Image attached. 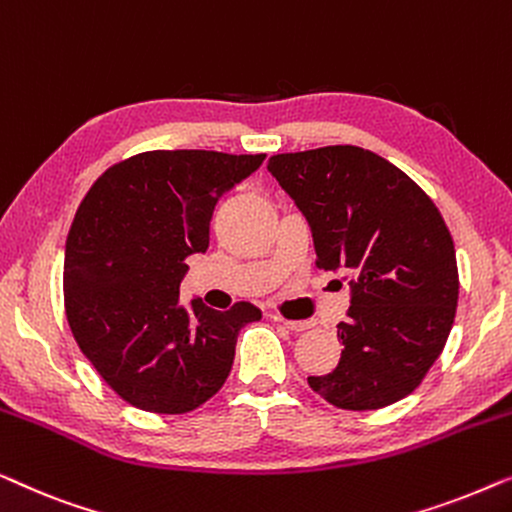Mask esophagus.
I'll return each mask as SVG.
<instances>
[{
    "label": "esophagus",
    "instance_id": "1",
    "mask_svg": "<svg viewBox=\"0 0 512 512\" xmlns=\"http://www.w3.org/2000/svg\"><path fill=\"white\" fill-rule=\"evenodd\" d=\"M273 320L280 322V325H285L290 331H306V329H311V322H308V320H285V318H280V315H273Z\"/></svg>",
    "mask_w": 512,
    "mask_h": 512
}]
</instances>
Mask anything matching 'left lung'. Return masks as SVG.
<instances>
[{"label": "left lung", "mask_w": 512, "mask_h": 512, "mask_svg": "<svg viewBox=\"0 0 512 512\" xmlns=\"http://www.w3.org/2000/svg\"><path fill=\"white\" fill-rule=\"evenodd\" d=\"M266 169L304 213L318 269L343 271L350 285L341 362L308 385L345 410L408 397L455 322L459 273L443 215L401 169L357 146L273 155Z\"/></svg>", "instance_id": "obj_1"}]
</instances>
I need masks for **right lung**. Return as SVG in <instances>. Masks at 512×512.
Wrapping results in <instances>:
<instances>
[{"mask_svg": "<svg viewBox=\"0 0 512 512\" xmlns=\"http://www.w3.org/2000/svg\"><path fill=\"white\" fill-rule=\"evenodd\" d=\"M266 155L150 150L113 164L78 206L64 250V308L78 348L118 397L181 415L225 385L241 327L262 318L241 301L181 306L185 259L206 253L220 197Z\"/></svg>", "mask_w": 512, "mask_h": 512, "instance_id": "1", "label": "right lung"}]
</instances>
